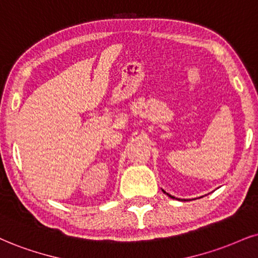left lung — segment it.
<instances>
[{
  "label": "left lung",
  "instance_id": "1",
  "mask_svg": "<svg viewBox=\"0 0 258 258\" xmlns=\"http://www.w3.org/2000/svg\"><path fill=\"white\" fill-rule=\"evenodd\" d=\"M163 191H164V190H163ZM164 192H166V191H164ZM166 195H168V196H170V197H171V199H176V197H173L172 195H170V194H167V192H166Z\"/></svg>",
  "mask_w": 258,
  "mask_h": 258
}]
</instances>
